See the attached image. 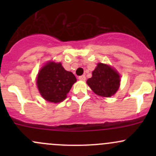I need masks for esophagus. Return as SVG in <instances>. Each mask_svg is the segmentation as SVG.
I'll list each match as a JSON object with an SVG mask.
<instances>
[{
    "label": "esophagus",
    "instance_id": "obj_1",
    "mask_svg": "<svg viewBox=\"0 0 156 156\" xmlns=\"http://www.w3.org/2000/svg\"><path fill=\"white\" fill-rule=\"evenodd\" d=\"M78 79L81 80V81H85V79H86L85 75H81V76L78 77Z\"/></svg>",
    "mask_w": 156,
    "mask_h": 156
}]
</instances>
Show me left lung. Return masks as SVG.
<instances>
[{"instance_id": "8db88e82", "label": "left lung", "mask_w": 156, "mask_h": 156, "mask_svg": "<svg viewBox=\"0 0 156 156\" xmlns=\"http://www.w3.org/2000/svg\"><path fill=\"white\" fill-rule=\"evenodd\" d=\"M90 89L98 96L110 97L120 86V75L110 66L99 62L93 71L92 77L87 81Z\"/></svg>"}]
</instances>
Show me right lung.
I'll return each instance as SVG.
<instances>
[{
	"mask_svg": "<svg viewBox=\"0 0 156 156\" xmlns=\"http://www.w3.org/2000/svg\"><path fill=\"white\" fill-rule=\"evenodd\" d=\"M77 79L73 73L62 66L61 62H49L39 71L37 86L41 97L51 103L65 100Z\"/></svg>",
	"mask_w": 156,
	"mask_h": 156,
	"instance_id": "1",
	"label": "right lung"
}]
</instances>
